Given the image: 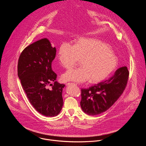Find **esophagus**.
<instances>
[{
    "instance_id": "1",
    "label": "esophagus",
    "mask_w": 146,
    "mask_h": 146,
    "mask_svg": "<svg viewBox=\"0 0 146 146\" xmlns=\"http://www.w3.org/2000/svg\"><path fill=\"white\" fill-rule=\"evenodd\" d=\"M67 86H70V85H74V86H77L74 83H72V82H68L67 83Z\"/></svg>"
}]
</instances>
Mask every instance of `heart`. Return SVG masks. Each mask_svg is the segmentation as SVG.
Returning a JSON list of instances; mask_svg holds the SVG:
<instances>
[{"label": "heart", "mask_w": 146, "mask_h": 146, "mask_svg": "<svg viewBox=\"0 0 146 146\" xmlns=\"http://www.w3.org/2000/svg\"><path fill=\"white\" fill-rule=\"evenodd\" d=\"M57 58L60 65L70 69L81 60V68L71 69L62 76L64 81L98 82L105 80L116 68L118 58L109 47L94 38H80L74 45L63 42Z\"/></svg>", "instance_id": "obj_1"}]
</instances>
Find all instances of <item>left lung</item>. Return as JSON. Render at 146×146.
<instances>
[{
	"instance_id": "8db88e82",
	"label": "left lung",
	"mask_w": 146,
	"mask_h": 146,
	"mask_svg": "<svg viewBox=\"0 0 146 146\" xmlns=\"http://www.w3.org/2000/svg\"><path fill=\"white\" fill-rule=\"evenodd\" d=\"M128 77L129 71L123 66L118 69L108 80L89 88L81 89L80 105L82 111L96 115L108 110L123 93Z\"/></svg>"
}]
</instances>
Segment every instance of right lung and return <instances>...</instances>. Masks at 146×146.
Masks as SVG:
<instances>
[{"instance_id": "add662e5", "label": "right lung", "mask_w": 146, "mask_h": 146, "mask_svg": "<svg viewBox=\"0 0 146 146\" xmlns=\"http://www.w3.org/2000/svg\"><path fill=\"white\" fill-rule=\"evenodd\" d=\"M55 55V47L44 38L27 47L18 63V76L31 105L41 114L51 117L60 113L64 104L65 84L56 81L57 75L51 68Z\"/></svg>"}]
</instances>
